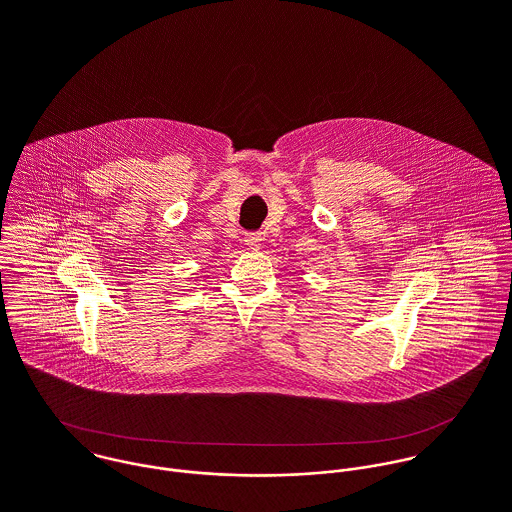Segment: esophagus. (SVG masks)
Segmentation results:
<instances>
[{"label":"esophagus","instance_id":"1","mask_svg":"<svg viewBox=\"0 0 512 512\" xmlns=\"http://www.w3.org/2000/svg\"><path fill=\"white\" fill-rule=\"evenodd\" d=\"M262 234L260 232H252V234H246V244H248V248H252V250H258L260 246H262Z\"/></svg>","mask_w":512,"mask_h":512}]
</instances>
